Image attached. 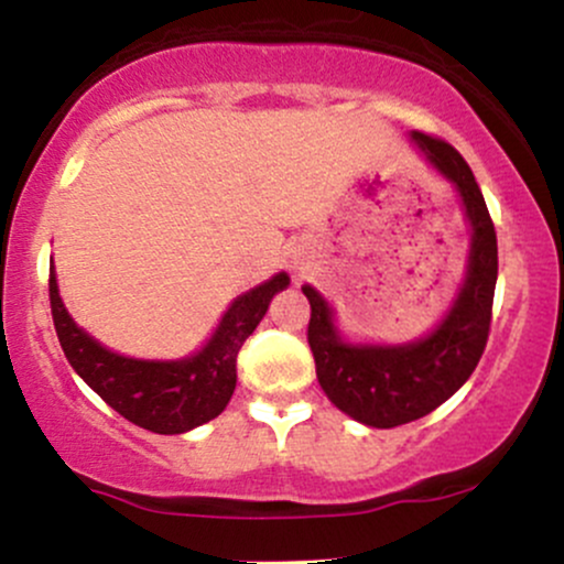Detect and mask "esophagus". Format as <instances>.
I'll return each mask as SVG.
<instances>
[{"label": "esophagus", "mask_w": 564, "mask_h": 564, "mask_svg": "<svg viewBox=\"0 0 564 564\" xmlns=\"http://www.w3.org/2000/svg\"><path fill=\"white\" fill-rule=\"evenodd\" d=\"M294 270H307V257H304V251H300V254H294Z\"/></svg>", "instance_id": "34e87169"}]
</instances>
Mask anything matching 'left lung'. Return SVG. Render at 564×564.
<instances>
[{
    "mask_svg": "<svg viewBox=\"0 0 564 564\" xmlns=\"http://www.w3.org/2000/svg\"><path fill=\"white\" fill-rule=\"evenodd\" d=\"M411 140L453 185L469 225L467 264L443 318L411 341H352L341 334L332 302L310 283L302 286L313 310L307 341L323 392L349 419L377 430L416 422L462 390L488 341L498 278L496 230L467 161L430 134L411 132Z\"/></svg>",
    "mask_w": 564,
    "mask_h": 564,
    "instance_id": "left-lung-1",
    "label": "left lung"
}]
</instances>
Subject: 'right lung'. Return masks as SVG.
Masks as SVG:
<instances>
[{
    "label": "right lung",
    "mask_w": 564,
    "mask_h": 564,
    "mask_svg": "<svg viewBox=\"0 0 564 564\" xmlns=\"http://www.w3.org/2000/svg\"><path fill=\"white\" fill-rule=\"evenodd\" d=\"M289 283V273L281 270L260 286L243 291L230 302L200 349L177 360L129 358L100 345L68 315L57 289L55 264L50 268V304L70 368L113 411L156 435H183L217 419L230 403L238 379V349L260 326L273 296Z\"/></svg>",
    "instance_id": "add662e5"
}]
</instances>
